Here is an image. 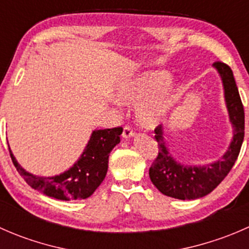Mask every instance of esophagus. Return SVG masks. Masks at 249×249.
<instances>
[{
    "label": "esophagus",
    "instance_id": "1",
    "mask_svg": "<svg viewBox=\"0 0 249 249\" xmlns=\"http://www.w3.org/2000/svg\"><path fill=\"white\" fill-rule=\"evenodd\" d=\"M134 130H132L131 126H129V125H125L124 126V130H123V137L124 139H130V137L134 136Z\"/></svg>",
    "mask_w": 249,
    "mask_h": 249
}]
</instances>
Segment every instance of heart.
I'll return each mask as SVG.
<instances>
[{"label": "heart", "instance_id": "obj_1", "mask_svg": "<svg viewBox=\"0 0 249 249\" xmlns=\"http://www.w3.org/2000/svg\"><path fill=\"white\" fill-rule=\"evenodd\" d=\"M166 72H144L120 87L118 99L127 105L141 104L136 110V118L142 126H159L169 118L178 91L169 82Z\"/></svg>", "mask_w": 249, "mask_h": 249}]
</instances>
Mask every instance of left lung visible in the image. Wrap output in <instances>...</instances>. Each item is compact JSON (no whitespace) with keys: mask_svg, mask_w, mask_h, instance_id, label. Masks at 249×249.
Listing matches in <instances>:
<instances>
[{"mask_svg":"<svg viewBox=\"0 0 249 249\" xmlns=\"http://www.w3.org/2000/svg\"><path fill=\"white\" fill-rule=\"evenodd\" d=\"M222 78L224 96L230 122L233 127L232 141L222 159L205 166H187L173 159L164 139L161 125L154 130L158 142L157 159L149 169V177L160 193L179 200H195L210 194L219 185L232 169L245 137V110L236 87L232 71L227 64L217 61L213 65Z\"/></svg>","mask_w":249,"mask_h":249,"instance_id":"1","label":"left lung"}]
</instances>
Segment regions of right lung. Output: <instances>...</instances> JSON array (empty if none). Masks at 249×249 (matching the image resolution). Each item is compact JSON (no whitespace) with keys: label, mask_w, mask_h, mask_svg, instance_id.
Wrapping results in <instances>:
<instances>
[{"label":"right lung","mask_w":249,"mask_h":249,"mask_svg":"<svg viewBox=\"0 0 249 249\" xmlns=\"http://www.w3.org/2000/svg\"><path fill=\"white\" fill-rule=\"evenodd\" d=\"M122 132V126L92 131L79 160L70 170L53 177H39L27 172L18 164L11 148L9 154L17 171L34 189L65 201L87 199L106 177L109 153L120 142Z\"/></svg>","instance_id":"add662e5"}]
</instances>
